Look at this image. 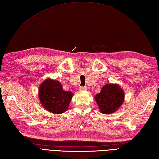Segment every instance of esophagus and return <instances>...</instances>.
<instances>
[{
    "label": "esophagus",
    "instance_id": "esophagus-1",
    "mask_svg": "<svg viewBox=\"0 0 159 159\" xmlns=\"http://www.w3.org/2000/svg\"><path fill=\"white\" fill-rule=\"evenodd\" d=\"M85 90H87V87H86L80 86L79 87V91H85Z\"/></svg>",
    "mask_w": 159,
    "mask_h": 159
}]
</instances>
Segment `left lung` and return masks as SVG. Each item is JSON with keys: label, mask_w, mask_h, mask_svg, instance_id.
<instances>
[{"label": "left lung", "mask_w": 159, "mask_h": 159, "mask_svg": "<svg viewBox=\"0 0 159 159\" xmlns=\"http://www.w3.org/2000/svg\"><path fill=\"white\" fill-rule=\"evenodd\" d=\"M95 100L103 114L115 113L122 104L124 92L117 84H106L100 92L95 96Z\"/></svg>", "instance_id": "left-lung-1"}]
</instances>
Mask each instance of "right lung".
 <instances>
[{
    "instance_id": "obj_1",
    "label": "right lung",
    "mask_w": 159,
    "mask_h": 159,
    "mask_svg": "<svg viewBox=\"0 0 159 159\" xmlns=\"http://www.w3.org/2000/svg\"><path fill=\"white\" fill-rule=\"evenodd\" d=\"M73 93L63 89L59 81L47 79L39 86V98L43 107L50 113L60 114L66 112Z\"/></svg>"
}]
</instances>
